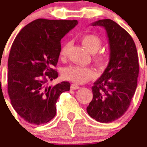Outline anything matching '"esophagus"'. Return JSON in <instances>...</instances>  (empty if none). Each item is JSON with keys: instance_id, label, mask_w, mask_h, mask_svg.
I'll use <instances>...</instances> for the list:
<instances>
[{"instance_id": "esophagus-1", "label": "esophagus", "mask_w": 147, "mask_h": 147, "mask_svg": "<svg viewBox=\"0 0 147 147\" xmlns=\"http://www.w3.org/2000/svg\"><path fill=\"white\" fill-rule=\"evenodd\" d=\"M70 88H71V90H77V89H79L80 86H78V85H77V84H71Z\"/></svg>"}]
</instances>
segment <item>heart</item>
I'll return each mask as SVG.
<instances>
[{
  "mask_svg": "<svg viewBox=\"0 0 147 147\" xmlns=\"http://www.w3.org/2000/svg\"><path fill=\"white\" fill-rule=\"evenodd\" d=\"M82 44L90 53H95L101 48L102 40L95 34L84 35L81 38ZM70 47V43H65L60 50V58L63 60L67 54ZM94 61L100 67H105L109 62L110 56L106 52H99L94 55ZM63 77L66 80L74 82L77 84H84L90 80L94 79L96 77V71L94 68L90 67H80V66L71 65L67 67L63 70Z\"/></svg>",
  "mask_w": 147,
  "mask_h": 147,
  "instance_id": "1",
  "label": "heart"
}]
</instances>
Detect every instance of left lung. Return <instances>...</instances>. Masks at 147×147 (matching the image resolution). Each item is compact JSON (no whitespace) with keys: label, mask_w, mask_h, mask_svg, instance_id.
Masks as SVG:
<instances>
[{"label":"left lung","mask_w":147,"mask_h":147,"mask_svg":"<svg viewBox=\"0 0 147 147\" xmlns=\"http://www.w3.org/2000/svg\"><path fill=\"white\" fill-rule=\"evenodd\" d=\"M92 25L105 28L110 53L107 67L92 86L86 111L96 121L107 123L122 117L130 105L137 86L138 54L131 36L115 21L103 19Z\"/></svg>","instance_id":"left-lung-1"}]
</instances>
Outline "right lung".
<instances>
[{
	"label": "right lung",
	"instance_id": "right-lung-1",
	"mask_svg": "<svg viewBox=\"0 0 147 147\" xmlns=\"http://www.w3.org/2000/svg\"><path fill=\"white\" fill-rule=\"evenodd\" d=\"M78 24L77 20L37 19L25 26L13 42L8 57L7 92L11 105L32 124H44L56 115V103L69 82L47 86L58 77L54 69L61 40Z\"/></svg>",
	"mask_w": 147,
	"mask_h": 147
}]
</instances>
